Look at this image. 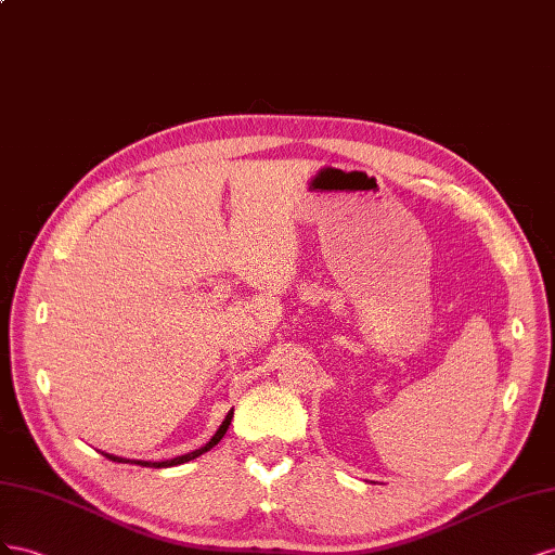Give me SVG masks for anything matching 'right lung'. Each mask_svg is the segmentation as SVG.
Listing matches in <instances>:
<instances>
[{"label": "right lung", "instance_id": "obj_1", "mask_svg": "<svg viewBox=\"0 0 555 555\" xmlns=\"http://www.w3.org/2000/svg\"><path fill=\"white\" fill-rule=\"evenodd\" d=\"M232 414H234V409L230 411V414L225 416V421L220 423V427L216 430V435L207 441V444H204L202 449H195L193 453H185V455H179V457H171V461H160V463H149V461H128V457H118V455H111V453H102V455H106L108 461H114V463H132V465H141V467H155V469H160V467H173V465H183V463H188V461H195L197 455H202V453H207V451H211L220 439H223V435L228 433V427H230V421H232Z\"/></svg>", "mask_w": 555, "mask_h": 555}]
</instances>
